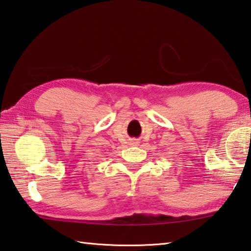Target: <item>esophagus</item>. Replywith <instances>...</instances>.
Instances as JSON below:
<instances>
[{"instance_id": "esophagus-1", "label": "esophagus", "mask_w": 251, "mask_h": 251, "mask_svg": "<svg viewBox=\"0 0 251 251\" xmlns=\"http://www.w3.org/2000/svg\"><path fill=\"white\" fill-rule=\"evenodd\" d=\"M137 144H138V141L135 140V141H134V145H137Z\"/></svg>"}]
</instances>
